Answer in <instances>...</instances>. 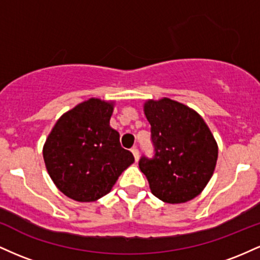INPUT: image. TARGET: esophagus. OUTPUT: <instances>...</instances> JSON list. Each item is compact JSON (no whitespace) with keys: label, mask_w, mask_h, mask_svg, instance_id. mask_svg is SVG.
Masks as SVG:
<instances>
[{"label":"esophagus","mask_w":260,"mask_h":260,"mask_svg":"<svg viewBox=\"0 0 260 260\" xmlns=\"http://www.w3.org/2000/svg\"><path fill=\"white\" fill-rule=\"evenodd\" d=\"M131 151H132V154H133V156H134V160H136V162H137V161H138V159H139V150L137 148H133Z\"/></svg>","instance_id":"1"}]
</instances>
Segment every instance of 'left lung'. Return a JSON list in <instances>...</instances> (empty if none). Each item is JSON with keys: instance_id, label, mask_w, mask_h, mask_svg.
<instances>
[{"instance_id": "8db88e82", "label": "left lung", "mask_w": 260, "mask_h": 260, "mask_svg": "<svg viewBox=\"0 0 260 260\" xmlns=\"http://www.w3.org/2000/svg\"><path fill=\"white\" fill-rule=\"evenodd\" d=\"M144 115L155 155L143 156L139 169L151 193L170 204L196 198L210 181L219 151L208 124L194 110L169 98L145 101Z\"/></svg>"}]
</instances>
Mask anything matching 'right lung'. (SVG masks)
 <instances>
[{"label":"right lung","instance_id":"1","mask_svg":"<svg viewBox=\"0 0 260 260\" xmlns=\"http://www.w3.org/2000/svg\"><path fill=\"white\" fill-rule=\"evenodd\" d=\"M115 101H83L58 118L46 138L45 166L56 187L73 201L95 202L112 189L133 154L110 126Z\"/></svg>","mask_w":260,"mask_h":260}]
</instances>
